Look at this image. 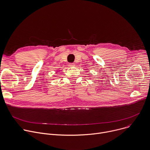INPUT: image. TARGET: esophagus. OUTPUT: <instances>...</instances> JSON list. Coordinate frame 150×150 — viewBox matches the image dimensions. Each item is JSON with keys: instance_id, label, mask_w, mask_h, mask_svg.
Listing matches in <instances>:
<instances>
[{"instance_id": "esophagus-1", "label": "esophagus", "mask_w": 150, "mask_h": 150, "mask_svg": "<svg viewBox=\"0 0 150 150\" xmlns=\"http://www.w3.org/2000/svg\"><path fill=\"white\" fill-rule=\"evenodd\" d=\"M69 66L70 67H75V64H73V63H71V64H69Z\"/></svg>"}]
</instances>
